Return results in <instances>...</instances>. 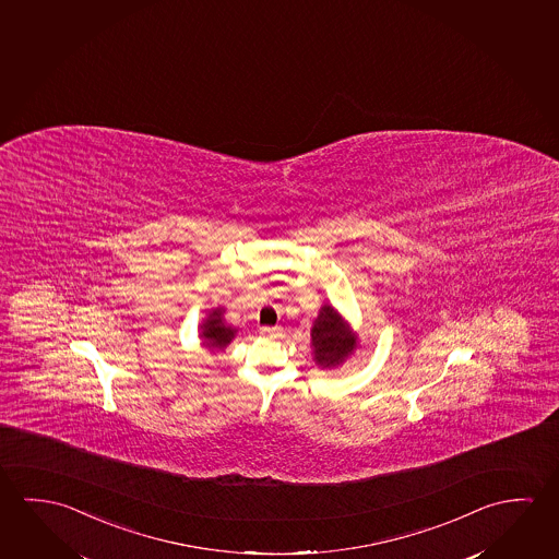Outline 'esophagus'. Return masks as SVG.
<instances>
[{
	"label": "esophagus",
	"mask_w": 559,
	"mask_h": 559,
	"mask_svg": "<svg viewBox=\"0 0 559 559\" xmlns=\"http://www.w3.org/2000/svg\"><path fill=\"white\" fill-rule=\"evenodd\" d=\"M260 334L266 337H277L282 334V329H280V326H262Z\"/></svg>",
	"instance_id": "1"
}]
</instances>
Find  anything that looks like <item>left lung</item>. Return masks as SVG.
Masks as SVG:
<instances>
[{
    "label": "left lung",
    "instance_id": "8db88e82",
    "mask_svg": "<svg viewBox=\"0 0 559 559\" xmlns=\"http://www.w3.org/2000/svg\"><path fill=\"white\" fill-rule=\"evenodd\" d=\"M310 346L314 364L322 369H334L357 349V336L334 307L324 305L310 330Z\"/></svg>",
    "mask_w": 559,
    "mask_h": 559
}]
</instances>
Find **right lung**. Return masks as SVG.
<instances>
[{"label": "right lung", "mask_w": 559, "mask_h": 559, "mask_svg": "<svg viewBox=\"0 0 559 559\" xmlns=\"http://www.w3.org/2000/svg\"><path fill=\"white\" fill-rule=\"evenodd\" d=\"M200 330H202L200 337L204 340V346L210 347V349H217V352H222V349L229 346L230 340L237 334V330L225 322V309L223 307L210 310L207 319L202 322Z\"/></svg>", "instance_id": "1"}]
</instances>
